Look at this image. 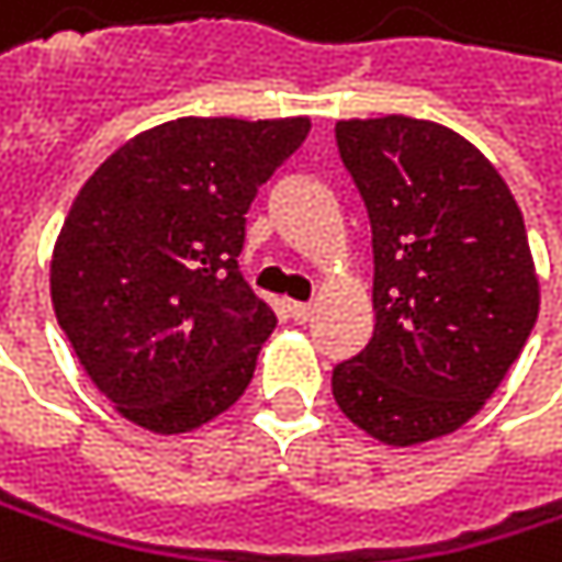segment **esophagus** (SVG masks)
<instances>
[{
	"instance_id": "obj_1",
	"label": "esophagus",
	"mask_w": 562,
	"mask_h": 562,
	"mask_svg": "<svg viewBox=\"0 0 562 562\" xmlns=\"http://www.w3.org/2000/svg\"><path fill=\"white\" fill-rule=\"evenodd\" d=\"M288 314H291L297 324H304V321H311L314 307H311V304H301V301H291V304H288Z\"/></svg>"
}]
</instances>
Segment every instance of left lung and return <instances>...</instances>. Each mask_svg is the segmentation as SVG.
<instances>
[{"label":"left lung","instance_id":"left-lung-1","mask_svg":"<svg viewBox=\"0 0 562 562\" xmlns=\"http://www.w3.org/2000/svg\"><path fill=\"white\" fill-rule=\"evenodd\" d=\"M337 148L374 235V334L330 374L337 407L387 447L463 427L501 387L537 324L540 278L524 215L447 125L337 122Z\"/></svg>","mask_w":562,"mask_h":562}]
</instances>
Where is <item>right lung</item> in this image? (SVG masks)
<instances>
[{
	"label": "right lung",
	"mask_w": 562,
	"mask_h": 562,
	"mask_svg": "<svg viewBox=\"0 0 562 562\" xmlns=\"http://www.w3.org/2000/svg\"><path fill=\"white\" fill-rule=\"evenodd\" d=\"M311 119H175L82 184L52 248V307L89 381L142 430L191 434L251 384L274 311L238 255L258 188Z\"/></svg>",
	"instance_id": "right-lung-1"
}]
</instances>
